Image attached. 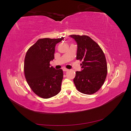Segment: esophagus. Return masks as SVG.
Segmentation results:
<instances>
[{"label": "esophagus", "instance_id": "obj_1", "mask_svg": "<svg viewBox=\"0 0 131 131\" xmlns=\"http://www.w3.org/2000/svg\"><path fill=\"white\" fill-rule=\"evenodd\" d=\"M63 70L64 71V72H67V71H68L69 70L68 69H66V68H64L63 69Z\"/></svg>", "mask_w": 131, "mask_h": 131}]
</instances>
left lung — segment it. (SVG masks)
I'll list each match as a JSON object with an SVG mask.
<instances>
[{"instance_id":"obj_1","label":"left lung","mask_w":131,"mask_h":131,"mask_svg":"<svg viewBox=\"0 0 131 131\" xmlns=\"http://www.w3.org/2000/svg\"><path fill=\"white\" fill-rule=\"evenodd\" d=\"M78 45L77 59L82 61L80 72H76L73 81L82 93H96L103 85L107 74L106 58L102 50L87 35H70Z\"/></svg>"}]
</instances>
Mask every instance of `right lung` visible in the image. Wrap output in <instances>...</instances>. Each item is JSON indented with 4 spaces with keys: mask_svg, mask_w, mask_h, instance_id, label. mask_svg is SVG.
<instances>
[{
    "mask_svg": "<svg viewBox=\"0 0 131 131\" xmlns=\"http://www.w3.org/2000/svg\"><path fill=\"white\" fill-rule=\"evenodd\" d=\"M63 39H40L26 53L24 63L26 79L33 92L42 98L53 97L61 91L63 70L50 67V62L54 58L56 45Z\"/></svg>",
    "mask_w": 131,
    "mask_h": 131,
    "instance_id": "obj_1",
    "label": "right lung"
}]
</instances>
